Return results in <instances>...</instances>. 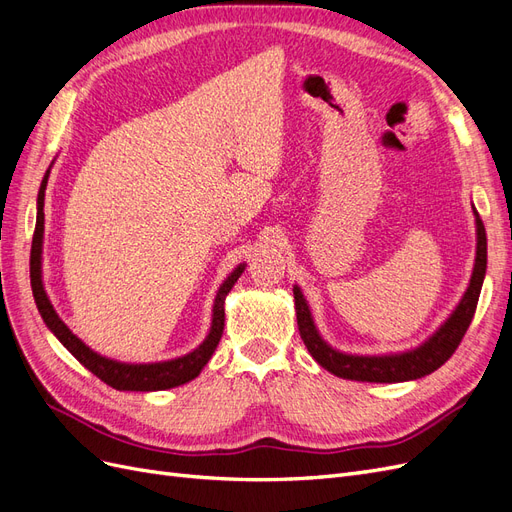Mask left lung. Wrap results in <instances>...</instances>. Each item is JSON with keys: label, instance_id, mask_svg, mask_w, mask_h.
Segmentation results:
<instances>
[{"label": "left lung", "instance_id": "obj_1", "mask_svg": "<svg viewBox=\"0 0 512 512\" xmlns=\"http://www.w3.org/2000/svg\"><path fill=\"white\" fill-rule=\"evenodd\" d=\"M476 215V262H474V273L470 286L463 294L461 303L457 305L455 312L451 314L442 327L433 333L423 346L416 350H408L401 354H389V356H352L342 354L333 350L322 342L318 335L312 314H309V307L303 299L301 290L294 286V309H297V324L299 333L305 348L309 354L337 378L344 380H359V382H406L423 378L431 371L442 367L455 350L459 348L463 335H466L470 322L476 312V303L480 297V288H483L485 280V269H487V235H485V224L480 220L478 211Z\"/></svg>", "mask_w": 512, "mask_h": 512}]
</instances>
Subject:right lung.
<instances>
[{
	"instance_id": "1",
	"label": "right lung",
	"mask_w": 512,
	"mask_h": 512,
	"mask_svg": "<svg viewBox=\"0 0 512 512\" xmlns=\"http://www.w3.org/2000/svg\"><path fill=\"white\" fill-rule=\"evenodd\" d=\"M46 179H49V173L44 175V181L40 185L38 192V220H36V230H34V241H32V260H29V273H32V290H34V299L38 305V312L44 318L46 327H49L61 344H64L72 354L74 359L83 363L91 374L98 376L102 382L108 386H113L117 391H164V389H173V386L185 384L194 380L200 369L207 365L211 359V354L218 348L222 333H224V301L230 288L235 286L239 280V275L243 273V265L235 269L228 280L222 284L218 297H215L213 305V324L207 339L200 344L194 352L181 356V359L175 361H166V363H153V365H126V363H117L111 359H104V356L96 354L94 350H89L79 337L72 335V331L66 327L61 318L55 314V309L46 297V292L42 288L40 280V252H42V230H44V190H46Z\"/></svg>"
}]
</instances>
